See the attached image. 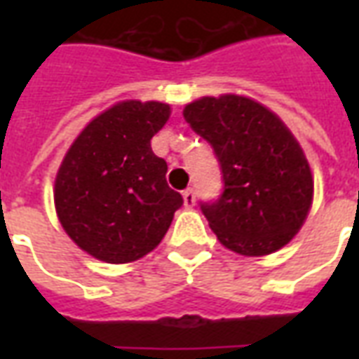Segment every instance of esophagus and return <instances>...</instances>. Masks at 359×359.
Masks as SVG:
<instances>
[{
	"mask_svg": "<svg viewBox=\"0 0 359 359\" xmlns=\"http://www.w3.org/2000/svg\"><path fill=\"white\" fill-rule=\"evenodd\" d=\"M182 200H184V205H187V208H194V203H196L194 190H192V188H187V190L182 192Z\"/></svg>",
	"mask_w": 359,
	"mask_h": 359,
	"instance_id": "esophagus-1",
	"label": "esophagus"
}]
</instances>
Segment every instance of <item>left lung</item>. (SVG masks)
<instances>
[{
    "label": "left lung",
    "mask_w": 359,
    "mask_h": 359,
    "mask_svg": "<svg viewBox=\"0 0 359 359\" xmlns=\"http://www.w3.org/2000/svg\"><path fill=\"white\" fill-rule=\"evenodd\" d=\"M182 115L221 167L223 194L200 203L219 242L241 256H267L292 241L311 208L313 179L285 123L234 94L196 100Z\"/></svg>",
    "instance_id": "obj_1"
}]
</instances>
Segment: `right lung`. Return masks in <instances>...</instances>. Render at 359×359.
<instances>
[{
    "label": "right lung",
    "instance_id": "1",
    "mask_svg": "<svg viewBox=\"0 0 359 359\" xmlns=\"http://www.w3.org/2000/svg\"><path fill=\"white\" fill-rule=\"evenodd\" d=\"M169 115L167 103L126 100L90 121L67 151L55 177V210L65 233L95 259H140L182 205L167 184L165 159L149 144Z\"/></svg>",
    "mask_w": 359,
    "mask_h": 359
}]
</instances>
